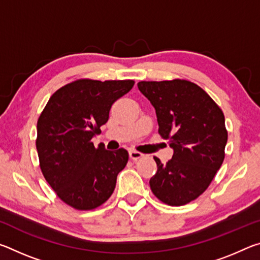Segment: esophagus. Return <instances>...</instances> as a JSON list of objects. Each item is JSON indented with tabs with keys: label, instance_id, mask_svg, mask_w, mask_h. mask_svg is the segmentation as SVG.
Instances as JSON below:
<instances>
[{
	"label": "esophagus",
	"instance_id": "34e87169",
	"mask_svg": "<svg viewBox=\"0 0 260 260\" xmlns=\"http://www.w3.org/2000/svg\"><path fill=\"white\" fill-rule=\"evenodd\" d=\"M143 155L141 152H139V151H136V150H129V158L132 160H138L139 158H141L142 157Z\"/></svg>",
	"mask_w": 260,
	"mask_h": 260
}]
</instances>
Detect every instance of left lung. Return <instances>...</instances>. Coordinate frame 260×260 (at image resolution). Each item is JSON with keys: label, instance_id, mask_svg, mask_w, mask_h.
<instances>
[{"label": "left lung", "instance_id": "1", "mask_svg": "<svg viewBox=\"0 0 260 260\" xmlns=\"http://www.w3.org/2000/svg\"><path fill=\"white\" fill-rule=\"evenodd\" d=\"M139 90L156 110L158 133L169 140L172 159L161 164L150 188L171 206L196 200L210 186L225 158V116L217 103L196 83L174 79L140 81Z\"/></svg>", "mask_w": 260, "mask_h": 260}]
</instances>
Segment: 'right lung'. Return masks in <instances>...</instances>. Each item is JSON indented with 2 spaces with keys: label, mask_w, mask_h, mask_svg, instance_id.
<instances>
[{
  "label": "right lung",
  "mask_w": 260,
  "mask_h": 260,
  "mask_svg": "<svg viewBox=\"0 0 260 260\" xmlns=\"http://www.w3.org/2000/svg\"><path fill=\"white\" fill-rule=\"evenodd\" d=\"M133 86V80L80 79L55 91L39 117L37 150L42 174L74 209L93 210L107 202L128 161L125 149L95 148L91 139L108 121L112 104Z\"/></svg>",
  "instance_id": "add662e5"
}]
</instances>
